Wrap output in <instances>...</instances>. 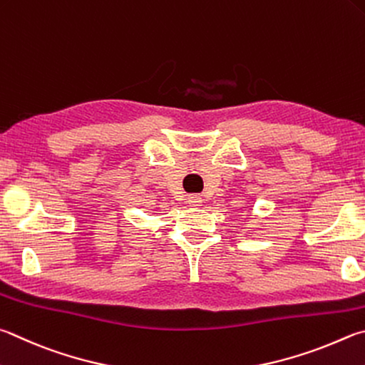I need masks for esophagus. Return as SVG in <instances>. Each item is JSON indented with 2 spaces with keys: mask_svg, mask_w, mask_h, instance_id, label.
Masks as SVG:
<instances>
[{
  "mask_svg": "<svg viewBox=\"0 0 365 365\" xmlns=\"http://www.w3.org/2000/svg\"><path fill=\"white\" fill-rule=\"evenodd\" d=\"M201 202H202L201 196H197V195H190L188 196V204L193 205V207H196V205H201Z\"/></svg>",
  "mask_w": 365,
  "mask_h": 365,
  "instance_id": "esophagus-1",
  "label": "esophagus"
}]
</instances>
